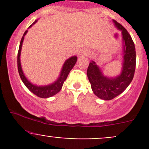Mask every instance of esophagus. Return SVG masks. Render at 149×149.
Wrapping results in <instances>:
<instances>
[{
	"instance_id": "esophagus-1",
	"label": "esophagus",
	"mask_w": 149,
	"mask_h": 149,
	"mask_svg": "<svg viewBox=\"0 0 149 149\" xmlns=\"http://www.w3.org/2000/svg\"><path fill=\"white\" fill-rule=\"evenodd\" d=\"M88 52L85 49H81L79 52V56H86V55H88Z\"/></svg>"
}]
</instances>
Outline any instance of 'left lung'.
<instances>
[{
	"mask_svg": "<svg viewBox=\"0 0 149 149\" xmlns=\"http://www.w3.org/2000/svg\"><path fill=\"white\" fill-rule=\"evenodd\" d=\"M115 27L120 30L123 43V62L121 72L114 77L104 76L95 61H91L87 69V76L91 89L97 97L103 100H111L122 94L131 83L136 69V54L131 37L120 24L112 20Z\"/></svg>",
	"mask_w": 149,
	"mask_h": 149,
	"instance_id": "1",
	"label": "left lung"
}]
</instances>
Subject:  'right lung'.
Instances as JSON below:
<instances>
[{
  "label": "right lung",
  "instance_id": "add662e5",
  "mask_svg": "<svg viewBox=\"0 0 149 149\" xmlns=\"http://www.w3.org/2000/svg\"><path fill=\"white\" fill-rule=\"evenodd\" d=\"M37 22V20H36L32 24L30 25V26H29V29L31 28ZM27 31L28 30H26V31H25L23 37H22V40H21L20 45H19V52H18L17 65L19 76H20V78L21 79H22V81H23V83L24 84V85L26 86V88H27L31 92H32L33 94H35L37 97H40V98H49V97H52V96L55 95L56 94H58V93L61 91V88H62L63 85L64 81H65L66 79H67L69 73H70V70H72V68L74 67V65H76V61H77V56L74 55V56L70 57L68 59L66 60L65 62H64V64L63 65L62 69H61L59 76H58V78L57 79V80H55V81L52 82V84H47V85L44 86H38L36 85V84H32L31 82H30L28 80L27 78L26 77V76H25L24 73L20 60L22 44H23L24 40V36L26 35Z\"/></svg>",
  "mask_w": 149,
  "mask_h": 149
}]
</instances>
